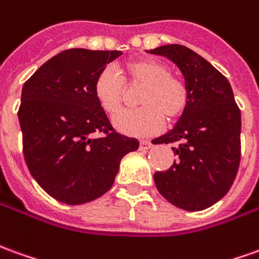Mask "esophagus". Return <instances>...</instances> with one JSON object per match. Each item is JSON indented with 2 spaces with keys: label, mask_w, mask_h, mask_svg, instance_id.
<instances>
[{
  "label": "esophagus",
  "mask_w": 259,
  "mask_h": 259,
  "mask_svg": "<svg viewBox=\"0 0 259 259\" xmlns=\"http://www.w3.org/2000/svg\"><path fill=\"white\" fill-rule=\"evenodd\" d=\"M151 146H153V144H151L150 140H142V142H140V148H142V150H148V148H151Z\"/></svg>",
  "instance_id": "obj_1"
}]
</instances>
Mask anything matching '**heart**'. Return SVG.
Here are the masks:
<instances>
[{
    "label": "heart",
    "mask_w": 259,
    "mask_h": 259,
    "mask_svg": "<svg viewBox=\"0 0 259 259\" xmlns=\"http://www.w3.org/2000/svg\"><path fill=\"white\" fill-rule=\"evenodd\" d=\"M124 81L130 87H142L136 109L122 111L113 117V126L129 136H148L160 132L163 116L175 120L189 104V87L177 75L169 74L164 63L151 59H136L123 64ZM120 75L106 67L95 78L94 94L106 113H116L123 104L126 85Z\"/></svg>",
    "instance_id": "obj_1"
}]
</instances>
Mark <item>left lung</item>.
I'll return each instance as SVG.
<instances>
[{
    "mask_svg": "<svg viewBox=\"0 0 259 259\" xmlns=\"http://www.w3.org/2000/svg\"><path fill=\"white\" fill-rule=\"evenodd\" d=\"M175 63L189 87V104L178 123L154 144L178 143V160L157 171L158 192L177 207L196 211L223 198L236 180L241 158V112L230 82L202 56L182 45L148 50Z\"/></svg>",
    "mask_w": 259,
    "mask_h": 259,
    "instance_id": "obj_1",
    "label": "left lung"
}]
</instances>
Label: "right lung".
<instances>
[{
    "label": "right lung",
    "instance_id": "obj_1",
    "mask_svg": "<svg viewBox=\"0 0 259 259\" xmlns=\"http://www.w3.org/2000/svg\"><path fill=\"white\" fill-rule=\"evenodd\" d=\"M120 54L68 49L23 84L18 111L23 157L36 182L66 205L108 192L120 160L139 148L136 139L115 132L94 94L97 75Z\"/></svg>",
    "mask_w": 259,
    "mask_h": 259
}]
</instances>
